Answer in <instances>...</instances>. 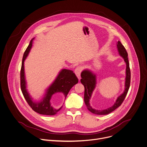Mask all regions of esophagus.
Here are the masks:
<instances>
[{
  "instance_id": "34e87169",
  "label": "esophagus",
  "mask_w": 147,
  "mask_h": 147,
  "mask_svg": "<svg viewBox=\"0 0 147 147\" xmlns=\"http://www.w3.org/2000/svg\"><path fill=\"white\" fill-rule=\"evenodd\" d=\"M82 68L81 67H78L75 70V73L76 76L78 77V78L79 80L81 78H80V74L82 72Z\"/></svg>"
}]
</instances>
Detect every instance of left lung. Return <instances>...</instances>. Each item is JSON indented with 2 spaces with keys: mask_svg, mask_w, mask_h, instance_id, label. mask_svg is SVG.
Segmentation results:
<instances>
[{
  "mask_svg": "<svg viewBox=\"0 0 147 147\" xmlns=\"http://www.w3.org/2000/svg\"><path fill=\"white\" fill-rule=\"evenodd\" d=\"M116 46L117 51L119 52V55L123 57L125 64H126V69H125V88L123 92L119 96L114 104L107 109L98 110L93 108L91 105L90 101L92 97V95L93 92L94 91L96 84H97V76L96 74L94 72V71L90 69H85L81 73L82 79L80 82L82 84L84 87V102L85 104L89 111L92 112V113L98 115H105L110 113L111 112L115 111L117 108L120 107L122 104L125 98L128 90L130 86V82H131V71L129 68V64L128 57V53L126 51L123 45L120 41L117 42Z\"/></svg>",
  "mask_w": 147,
  "mask_h": 147,
  "instance_id": "1",
  "label": "left lung"
}]
</instances>
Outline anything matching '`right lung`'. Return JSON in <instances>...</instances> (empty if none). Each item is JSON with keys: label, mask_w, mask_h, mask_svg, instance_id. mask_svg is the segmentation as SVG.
Listing matches in <instances>:
<instances>
[{"label": "right lung", "mask_w": 147, "mask_h": 147, "mask_svg": "<svg viewBox=\"0 0 147 147\" xmlns=\"http://www.w3.org/2000/svg\"><path fill=\"white\" fill-rule=\"evenodd\" d=\"M35 38L31 39L30 44L24 53L20 71V86L23 95L26 100L36 112L45 115H56L63 107L53 108L51 105V99L56 93L63 94L65 99L72 87L78 83V79L72 71L67 69H61L58 73L53 82L45 90V92L39 101H35L27 89V81L24 71V61L27 57L32 47Z\"/></svg>", "instance_id": "add662e5"}]
</instances>
